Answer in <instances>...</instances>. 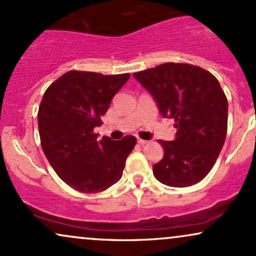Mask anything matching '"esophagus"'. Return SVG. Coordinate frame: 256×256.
I'll return each instance as SVG.
<instances>
[{"instance_id": "1", "label": "esophagus", "mask_w": 256, "mask_h": 256, "mask_svg": "<svg viewBox=\"0 0 256 256\" xmlns=\"http://www.w3.org/2000/svg\"><path fill=\"white\" fill-rule=\"evenodd\" d=\"M137 142H138V144H140V146H146V144L148 143V140H140V138H138Z\"/></svg>"}]
</instances>
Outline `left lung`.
Listing matches in <instances>:
<instances>
[{
  "instance_id": "8db88e82",
  "label": "left lung",
  "mask_w": 256,
  "mask_h": 256,
  "mask_svg": "<svg viewBox=\"0 0 256 256\" xmlns=\"http://www.w3.org/2000/svg\"><path fill=\"white\" fill-rule=\"evenodd\" d=\"M134 78L152 94L164 118L175 119L174 140H158L164 149L152 166L155 178L170 187L202 181L220 155L228 128V100L218 80L199 66L164 63Z\"/></svg>"
}]
</instances>
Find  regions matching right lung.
<instances>
[{"label":"right lung","instance_id":"obj_1","mask_svg":"<svg viewBox=\"0 0 256 256\" xmlns=\"http://www.w3.org/2000/svg\"><path fill=\"white\" fill-rule=\"evenodd\" d=\"M128 74L68 72L46 89L38 112L42 152L64 182L82 193L102 192L122 178L134 136L98 140L100 126Z\"/></svg>","mask_w":256,"mask_h":256}]
</instances>
